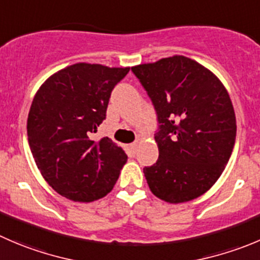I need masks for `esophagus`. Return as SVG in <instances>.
Listing matches in <instances>:
<instances>
[{
	"instance_id": "obj_1",
	"label": "esophagus",
	"mask_w": 260,
	"mask_h": 260,
	"mask_svg": "<svg viewBox=\"0 0 260 260\" xmlns=\"http://www.w3.org/2000/svg\"><path fill=\"white\" fill-rule=\"evenodd\" d=\"M129 150H131V151H132V152H133V153H135V152H136V151H137V143H136V142L131 143V145H129Z\"/></svg>"
}]
</instances>
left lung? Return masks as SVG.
I'll return each instance as SVG.
<instances>
[{
    "instance_id": "8db88e82",
    "label": "left lung",
    "mask_w": 260,
    "mask_h": 260,
    "mask_svg": "<svg viewBox=\"0 0 260 260\" xmlns=\"http://www.w3.org/2000/svg\"><path fill=\"white\" fill-rule=\"evenodd\" d=\"M157 113L158 160L143 169L150 190L168 203L205 194L229 162L236 118L217 76L184 55L132 67Z\"/></svg>"
}]
</instances>
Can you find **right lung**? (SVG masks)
<instances>
[{"label": "right lung", "mask_w": 260, "mask_h": 260, "mask_svg": "<svg viewBox=\"0 0 260 260\" xmlns=\"http://www.w3.org/2000/svg\"><path fill=\"white\" fill-rule=\"evenodd\" d=\"M129 67L75 63L48 77L32 99L27 140L48 184L74 202L105 197L127 162L110 138L92 140L115 85Z\"/></svg>", "instance_id": "obj_1"}]
</instances>
